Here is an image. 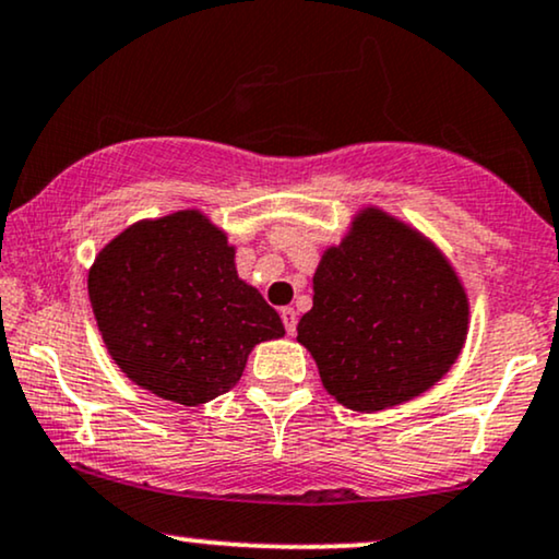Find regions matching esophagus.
<instances>
[{
    "label": "esophagus",
    "instance_id": "obj_1",
    "mask_svg": "<svg viewBox=\"0 0 559 559\" xmlns=\"http://www.w3.org/2000/svg\"><path fill=\"white\" fill-rule=\"evenodd\" d=\"M281 320H284V328H286L288 335L297 333V312H294V307L281 309Z\"/></svg>",
    "mask_w": 559,
    "mask_h": 559
}]
</instances>
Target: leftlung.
I'll return each instance as SVG.
<instances>
[{"instance_id": "8db88e82", "label": "left lung", "mask_w": 559, "mask_h": 559, "mask_svg": "<svg viewBox=\"0 0 559 559\" xmlns=\"http://www.w3.org/2000/svg\"><path fill=\"white\" fill-rule=\"evenodd\" d=\"M312 309L299 320L328 393L354 412H382L425 393L459 359L468 301L429 241L367 207L322 254Z\"/></svg>"}]
</instances>
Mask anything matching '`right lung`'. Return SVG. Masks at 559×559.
I'll use <instances>...</instances> for the list:
<instances>
[{"label": "right lung", "instance_id": "1", "mask_svg": "<svg viewBox=\"0 0 559 559\" xmlns=\"http://www.w3.org/2000/svg\"><path fill=\"white\" fill-rule=\"evenodd\" d=\"M87 294L119 369L181 406L231 390L252 348L286 333L278 312L237 275L226 234L198 211L119 234L93 262Z\"/></svg>", "mask_w": 559, "mask_h": 559}]
</instances>
